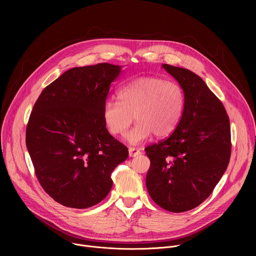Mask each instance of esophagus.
Here are the masks:
<instances>
[{"instance_id":"1","label":"esophagus","mask_w":256,"mask_h":256,"mask_svg":"<svg viewBox=\"0 0 256 256\" xmlns=\"http://www.w3.org/2000/svg\"><path fill=\"white\" fill-rule=\"evenodd\" d=\"M128 154H130V157H136V156L140 154V151L138 149H136V148L130 147L128 148Z\"/></svg>"}]
</instances>
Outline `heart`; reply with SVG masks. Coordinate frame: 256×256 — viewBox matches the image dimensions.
<instances>
[{
    "label": "heart",
    "mask_w": 256,
    "mask_h": 256,
    "mask_svg": "<svg viewBox=\"0 0 256 256\" xmlns=\"http://www.w3.org/2000/svg\"><path fill=\"white\" fill-rule=\"evenodd\" d=\"M118 101L108 99L102 107L104 124L112 136L126 134L130 144L149 138H165L177 128L186 108V92L180 84L161 77L136 78L124 86L118 93Z\"/></svg>",
    "instance_id": "b5f03b06"
}]
</instances>
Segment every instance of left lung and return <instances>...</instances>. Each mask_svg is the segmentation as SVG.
Segmentation results:
<instances>
[{"label":"left lung","instance_id":"8db88e82","mask_svg":"<svg viewBox=\"0 0 256 256\" xmlns=\"http://www.w3.org/2000/svg\"><path fill=\"white\" fill-rule=\"evenodd\" d=\"M163 68L186 92V108L175 130L144 149L151 161L146 186L152 200L172 212L204 202L225 173L231 156L226 109L204 80L188 68Z\"/></svg>","mask_w":256,"mask_h":256}]
</instances>
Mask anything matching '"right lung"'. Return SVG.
Wrapping results in <instances>:
<instances>
[{
    "instance_id": "obj_1",
    "label": "right lung",
    "mask_w": 256,
    "mask_h": 256,
    "mask_svg": "<svg viewBox=\"0 0 256 256\" xmlns=\"http://www.w3.org/2000/svg\"><path fill=\"white\" fill-rule=\"evenodd\" d=\"M122 66L72 68L46 86L26 128V146L44 192L58 204L86 208L110 192L112 173L128 150L108 132L102 107Z\"/></svg>"
}]
</instances>
